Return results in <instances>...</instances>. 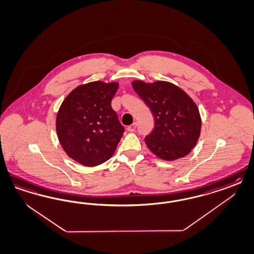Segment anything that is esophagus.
<instances>
[{"label":"esophagus","instance_id":"obj_1","mask_svg":"<svg viewBox=\"0 0 254 254\" xmlns=\"http://www.w3.org/2000/svg\"><path fill=\"white\" fill-rule=\"evenodd\" d=\"M135 128H136V123H133L131 124L130 126L127 127V131H135Z\"/></svg>","mask_w":254,"mask_h":254}]
</instances>
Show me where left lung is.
I'll return each mask as SVG.
<instances>
[{"mask_svg":"<svg viewBox=\"0 0 254 254\" xmlns=\"http://www.w3.org/2000/svg\"><path fill=\"white\" fill-rule=\"evenodd\" d=\"M154 117V128L145 137L149 150L165 161L187 155L196 145L201 117L196 104L170 82H131Z\"/></svg>","mask_w":254,"mask_h":254,"instance_id":"obj_1","label":"left lung"}]
</instances>
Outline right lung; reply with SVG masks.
Returning <instances> with one entry per match:
<instances>
[{
  "mask_svg": "<svg viewBox=\"0 0 254 254\" xmlns=\"http://www.w3.org/2000/svg\"><path fill=\"white\" fill-rule=\"evenodd\" d=\"M118 82L93 81L72 90L56 119L58 138L66 154L85 166H96L114 154L124 132L111 101Z\"/></svg>",
  "mask_w": 254,
  "mask_h": 254,
  "instance_id": "add662e5",
  "label": "right lung"
}]
</instances>
